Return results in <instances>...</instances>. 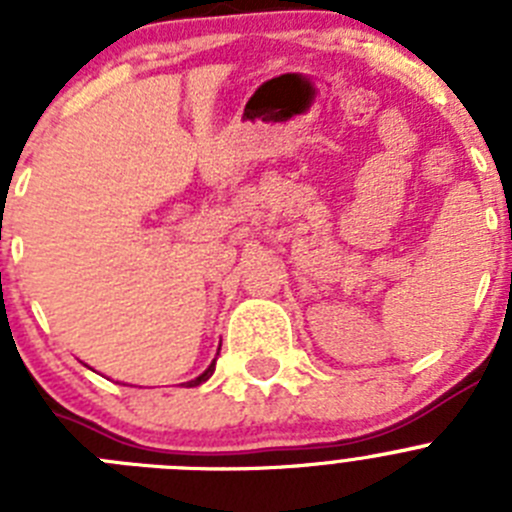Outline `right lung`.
Listing matches in <instances>:
<instances>
[{
  "instance_id": "obj_1",
  "label": "right lung",
  "mask_w": 512,
  "mask_h": 512,
  "mask_svg": "<svg viewBox=\"0 0 512 512\" xmlns=\"http://www.w3.org/2000/svg\"><path fill=\"white\" fill-rule=\"evenodd\" d=\"M212 372H215V366H210V369H207V372L202 374V377H197V379H192V382H187V387H197V384H202V382H205V379H210Z\"/></svg>"
}]
</instances>
